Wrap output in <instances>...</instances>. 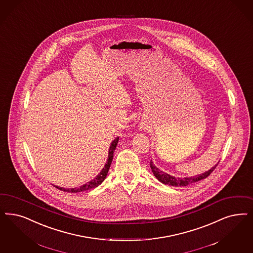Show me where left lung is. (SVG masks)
Masks as SVG:
<instances>
[{
    "instance_id": "1",
    "label": "left lung",
    "mask_w": 253,
    "mask_h": 253,
    "mask_svg": "<svg viewBox=\"0 0 253 253\" xmlns=\"http://www.w3.org/2000/svg\"><path fill=\"white\" fill-rule=\"evenodd\" d=\"M218 165H215L213 167H211L209 171L202 173L200 174H196L194 176H186V177H175L174 175L167 174L166 172L161 171L156 166L153 164L152 161H150V168L152 170V173L156 176L158 180L163 184L169 185V186H174V187H185L190 184L195 183L197 181H200L202 179L208 177L209 174L213 172V170L216 168Z\"/></svg>"
}]
</instances>
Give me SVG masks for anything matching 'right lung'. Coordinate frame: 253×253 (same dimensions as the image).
I'll return each instance as SVG.
<instances>
[{"mask_svg": "<svg viewBox=\"0 0 253 253\" xmlns=\"http://www.w3.org/2000/svg\"><path fill=\"white\" fill-rule=\"evenodd\" d=\"M119 139H120V137L115 138L112 141V143L110 144V148L108 149V157H107V160H106L105 166L103 167L101 172L97 174L93 179H91L90 181H88L86 184H83V185H81L79 187L72 188V189H65V188H62V187H58V186H55V187L57 189L61 190V191H63V192L77 193V192H86V191L94 189L96 187H98L99 185H101V183L105 180V177L107 175V173H108V170H109L110 166H111V163H112V160H113L114 157V152H115V149L117 148Z\"/></svg>", "mask_w": 253, "mask_h": 253, "instance_id": "add662e5", "label": "right lung"}]
</instances>
